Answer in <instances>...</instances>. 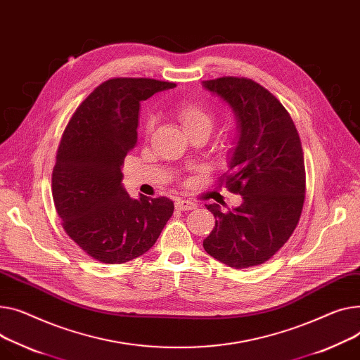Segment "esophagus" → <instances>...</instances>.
I'll return each instance as SVG.
<instances>
[{
  "label": "esophagus",
  "instance_id": "obj_1",
  "mask_svg": "<svg viewBox=\"0 0 360 360\" xmlns=\"http://www.w3.org/2000/svg\"><path fill=\"white\" fill-rule=\"evenodd\" d=\"M175 207L179 211H193L197 208V204L193 201H188V200H176Z\"/></svg>",
  "mask_w": 360,
  "mask_h": 360
}]
</instances>
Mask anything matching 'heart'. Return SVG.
<instances>
[{
  "mask_svg": "<svg viewBox=\"0 0 360 360\" xmlns=\"http://www.w3.org/2000/svg\"><path fill=\"white\" fill-rule=\"evenodd\" d=\"M175 115L179 120V123L185 133L193 131H204L210 133L214 124V117L211 111L201 104L195 103H182L175 107ZM152 129V122H148L146 130Z\"/></svg>",
  "mask_w": 360,
  "mask_h": 360,
  "instance_id": "1",
  "label": "heart"
}]
</instances>
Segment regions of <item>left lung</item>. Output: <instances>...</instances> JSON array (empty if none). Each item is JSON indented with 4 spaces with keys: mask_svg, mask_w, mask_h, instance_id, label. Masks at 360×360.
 Segmentation results:
<instances>
[{
    "mask_svg": "<svg viewBox=\"0 0 360 360\" xmlns=\"http://www.w3.org/2000/svg\"><path fill=\"white\" fill-rule=\"evenodd\" d=\"M202 86L234 112L237 140L223 184L243 197L229 211L207 205L215 227L202 246L230 268L256 266L286 243L300 221L305 197L301 140L288 111L255 81L223 77Z\"/></svg>",
    "mask_w": 360,
    "mask_h": 360,
    "instance_id": "obj_1",
    "label": "left lung"
}]
</instances>
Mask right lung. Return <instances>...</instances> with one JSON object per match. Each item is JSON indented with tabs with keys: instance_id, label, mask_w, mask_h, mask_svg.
<instances>
[{
	"instance_id": "right-lung-1",
	"label": "right lung",
	"mask_w": 360,
	"mask_h": 360,
	"mask_svg": "<svg viewBox=\"0 0 360 360\" xmlns=\"http://www.w3.org/2000/svg\"><path fill=\"white\" fill-rule=\"evenodd\" d=\"M149 78H114L95 88L68 123L52 194L63 229L85 253L124 263L146 253L174 214L166 198H131L122 166L137 141L140 101L175 88Z\"/></svg>"
}]
</instances>
